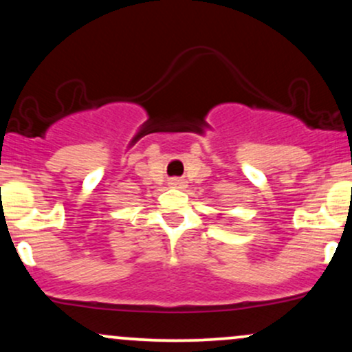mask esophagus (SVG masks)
Wrapping results in <instances>:
<instances>
[{
	"instance_id": "1",
	"label": "esophagus",
	"mask_w": 352,
	"mask_h": 352,
	"mask_svg": "<svg viewBox=\"0 0 352 352\" xmlns=\"http://www.w3.org/2000/svg\"><path fill=\"white\" fill-rule=\"evenodd\" d=\"M168 185H170V187H173V188H184L185 187V180H182V179H170L168 180Z\"/></svg>"
}]
</instances>
